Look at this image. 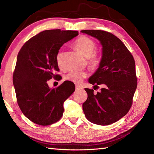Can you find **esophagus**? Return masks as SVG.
I'll list each match as a JSON object with an SVG mask.
<instances>
[{"label":"esophagus","mask_w":154,"mask_h":154,"mask_svg":"<svg viewBox=\"0 0 154 154\" xmlns=\"http://www.w3.org/2000/svg\"><path fill=\"white\" fill-rule=\"evenodd\" d=\"M75 89H76V90H79L82 89V87L80 86V85H75Z\"/></svg>","instance_id":"obj_1"}]
</instances>
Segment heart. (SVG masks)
Masks as SVG:
<instances>
[{
  "instance_id": "heart-1",
  "label": "heart",
  "mask_w": 154,
  "mask_h": 154,
  "mask_svg": "<svg viewBox=\"0 0 154 154\" xmlns=\"http://www.w3.org/2000/svg\"><path fill=\"white\" fill-rule=\"evenodd\" d=\"M74 47L81 54L88 58V64L92 69H97L100 64V58L97 54L94 53L96 48V45L94 41L88 36H82L75 41ZM61 57L62 53L60 51L57 54L56 57L57 62L59 66H60L61 64ZM86 76L87 73L85 71H72L65 76V79L72 83H79L82 82L83 78Z\"/></svg>"
}]
</instances>
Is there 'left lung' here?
I'll return each instance as SVG.
<instances>
[{
  "mask_svg": "<svg viewBox=\"0 0 154 154\" xmlns=\"http://www.w3.org/2000/svg\"><path fill=\"white\" fill-rule=\"evenodd\" d=\"M81 32L94 37L102 45L100 64L88 82L94 87L101 85L103 88L96 94L93 90L85 88L88 98L83 104V111L90 122L106 126L123 118L131 107L137 85L134 60L113 34L99 30Z\"/></svg>",
  "mask_w": 154,
  "mask_h": 154,
  "instance_id": "1",
  "label": "left lung"
}]
</instances>
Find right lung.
Returning <instances> with one entry per match:
<instances>
[{
  "instance_id": "obj_1",
  "label": "right lung",
  "mask_w": 154,
  "mask_h": 154,
  "mask_svg": "<svg viewBox=\"0 0 154 154\" xmlns=\"http://www.w3.org/2000/svg\"><path fill=\"white\" fill-rule=\"evenodd\" d=\"M77 35L75 30H44L28 40L18 53L13 83L21 111L34 123L48 126L63 115L64 102L74 92L75 84L65 81L52 89L48 81L58 76L54 72L59 71L56 57L60 49Z\"/></svg>"
}]
</instances>
